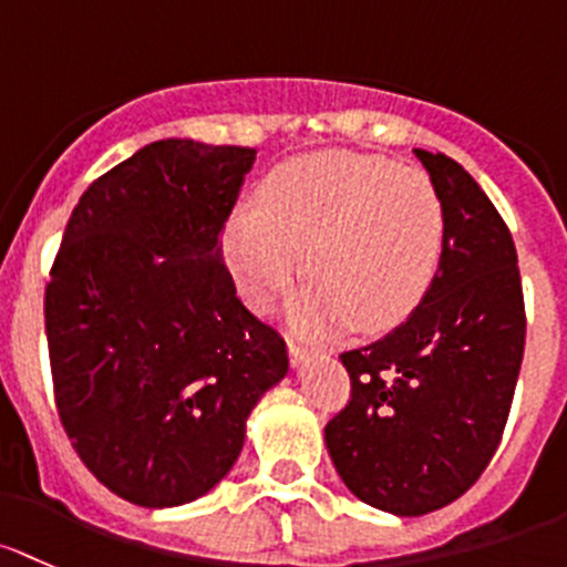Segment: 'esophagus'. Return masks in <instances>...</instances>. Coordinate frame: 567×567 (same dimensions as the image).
<instances>
[{"label":"esophagus","instance_id":"obj_1","mask_svg":"<svg viewBox=\"0 0 567 567\" xmlns=\"http://www.w3.org/2000/svg\"><path fill=\"white\" fill-rule=\"evenodd\" d=\"M307 344L296 342V339H288V355H290V363H301L303 359H307Z\"/></svg>","mask_w":567,"mask_h":567}]
</instances>
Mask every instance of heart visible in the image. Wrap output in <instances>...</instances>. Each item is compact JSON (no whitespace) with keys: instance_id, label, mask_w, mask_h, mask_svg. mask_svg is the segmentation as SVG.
<instances>
[{"instance_id":"obj_1","label":"heart","mask_w":567,"mask_h":567,"mask_svg":"<svg viewBox=\"0 0 567 567\" xmlns=\"http://www.w3.org/2000/svg\"><path fill=\"white\" fill-rule=\"evenodd\" d=\"M445 244L443 200L432 178L389 157L312 152L264 178L258 212L241 208L223 236L238 293L255 309L301 277L293 303L303 331L350 323L380 333L404 323L426 299Z\"/></svg>"}]
</instances>
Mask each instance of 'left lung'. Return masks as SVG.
<instances>
[{
  "label": "left lung",
  "instance_id": "obj_1",
  "mask_svg": "<svg viewBox=\"0 0 567 567\" xmlns=\"http://www.w3.org/2000/svg\"><path fill=\"white\" fill-rule=\"evenodd\" d=\"M415 154L443 200V260L399 329L339 355L350 399L326 424L344 486L396 516L445 508L481 478L508 424L527 333L505 219L456 159Z\"/></svg>",
  "mask_w": 567,
  "mask_h": 567
}]
</instances>
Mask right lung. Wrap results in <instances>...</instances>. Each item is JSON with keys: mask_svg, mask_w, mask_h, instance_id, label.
<instances>
[{"mask_svg": "<svg viewBox=\"0 0 567 567\" xmlns=\"http://www.w3.org/2000/svg\"><path fill=\"white\" fill-rule=\"evenodd\" d=\"M255 148L154 141L94 178L45 285L59 421L89 473L141 508L204 497L288 372L223 258Z\"/></svg>", "mask_w": 567, "mask_h": 567, "instance_id": "right-lung-1", "label": "right lung"}]
</instances>
